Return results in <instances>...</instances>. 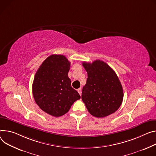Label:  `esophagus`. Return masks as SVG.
Returning a JSON list of instances; mask_svg holds the SVG:
<instances>
[{
	"label": "esophagus",
	"mask_w": 156,
	"mask_h": 156,
	"mask_svg": "<svg viewBox=\"0 0 156 156\" xmlns=\"http://www.w3.org/2000/svg\"><path fill=\"white\" fill-rule=\"evenodd\" d=\"M77 91H78V92L79 93V94H80V96L81 95V88H79V89H78L77 90Z\"/></svg>",
	"instance_id": "esophagus-1"
}]
</instances>
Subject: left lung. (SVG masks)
I'll use <instances>...</instances> for the list:
<instances>
[{"label": "left lung", "mask_w": 156, "mask_h": 156, "mask_svg": "<svg viewBox=\"0 0 156 156\" xmlns=\"http://www.w3.org/2000/svg\"><path fill=\"white\" fill-rule=\"evenodd\" d=\"M88 78L82 90L81 99L90 114L104 118L116 111L122 104L123 90L113 70L103 61L83 62Z\"/></svg>", "instance_id": "8db88e82"}]
</instances>
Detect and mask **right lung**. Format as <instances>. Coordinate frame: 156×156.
Returning <instances> with one entry per match:
<instances>
[{
	"mask_svg": "<svg viewBox=\"0 0 156 156\" xmlns=\"http://www.w3.org/2000/svg\"><path fill=\"white\" fill-rule=\"evenodd\" d=\"M70 63L64 55H51L41 63L35 73L32 92L41 109L55 117L64 115L79 93L71 86L68 78Z\"/></svg>",
	"mask_w": 156,
	"mask_h": 156,
	"instance_id": "obj_1",
	"label": "right lung"
}]
</instances>
